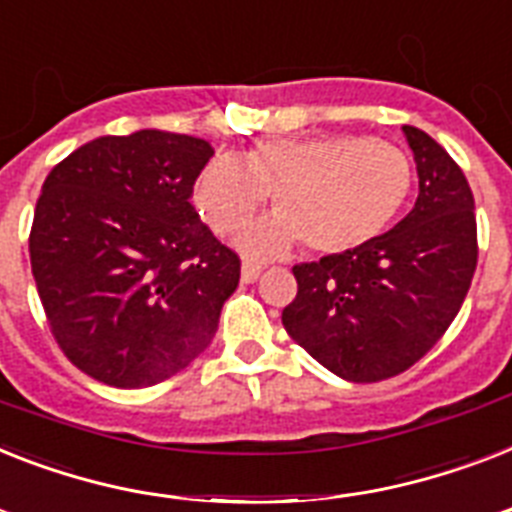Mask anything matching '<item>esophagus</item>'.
<instances>
[{
	"label": "esophagus",
	"mask_w": 512,
	"mask_h": 512,
	"mask_svg": "<svg viewBox=\"0 0 512 512\" xmlns=\"http://www.w3.org/2000/svg\"><path fill=\"white\" fill-rule=\"evenodd\" d=\"M260 273H263V265L255 263V260H244V263H242V281L252 284V281H257V278H260Z\"/></svg>",
	"instance_id": "esophagus-1"
}]
</instances>
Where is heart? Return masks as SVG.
Segmentation results:
<instances>
[{
    "mask_svg": "<svg viewBox=\"0 0 512 512\" xmlns=\"http://www.w3.org/2000/svg\"><path fill=\"white\" fill-rule=\"evenodd\" d=\"M413 189L397 144L355 134L260 139L242 160L218 155L194 181V207L215 234H234L270 191L276 213L239 236L247 252L278 255L302 242L321 255L350 252L392 226Z\"/></svg>",
    "mask_w": 512,
    "mask_h": 512,
    "instance_id": "b5f03b06",
    "label": "heart"
}]
</instances>
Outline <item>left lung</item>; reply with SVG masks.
<instances>
[{"label": "left lung", "mask_w": 512, "mask_h": 512, "mask_svg": "<svg viewBox=\"0 0 512 512\" xmlns=\"http://www.w3.org/2000/svg\"><path fill=\"white\" fill-rule=\"evenodd\" d=\"M418 199L386 234L350 252L297 263L284 328L336 376L373 384L400 376L444 336L479 263L473 191L426 131L402 128Z\"/></svg>", "instance_id": "8db88e82"}]
</instances>
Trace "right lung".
Wrapping results in <instances>:
<instances>
[{"instance_id":"right-lung-1","label":"right lung","mask_w":512,"mask_h":512,"mask_svg":"<svg viewBox=\"0 0 512 512\" xmlns=\"http://www.w3.org/2000/svg\"><path fill=\"white\" fill-rule=\"evenodd\" d=\"M213 157L165 131L102 136L57 162L28 236L54 342L118 389L168 381L205 352L242 260L191 207Z\"/></svg>"}]
</instances>
